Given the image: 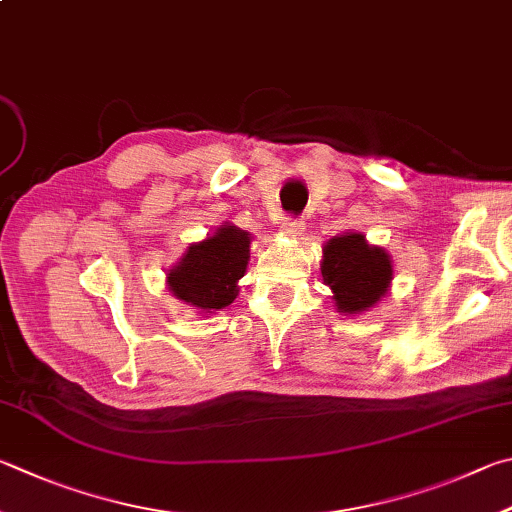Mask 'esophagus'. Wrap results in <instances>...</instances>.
Masks as SVG:
<instances>
[{
  "instance_id": "1",
  "label": "esophagus",
  "mask_w": 512,
  "mask_h": 512,
  "mask_svg": "<svg viewBox=\"0 0 512 512\" xmlns=\"http://www.w3.org/2000/svg\"><path fill=\"white\" fill-rule=\"evenodd\" d=\"M280 228H282L284 235H288V237H300L304 232V221L300 217H286Z\"/></svg>"
}]
</instances>
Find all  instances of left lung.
<instances>
[{"mask_svg": "<svg viewBox=\"0 0 512 512\" xmlns=\"http://www.w3.org/2000/svg\"><path fill=\"white\" fill-rule=\"evenodd\" d=\"M322 280L331 286L340 313H360L387 293L392 262L383 248L369 246L365 235L347 232L324 246Z\"/></svg>", "mask_w": 512, "mask_h": 512, "instance_id": "obj_1", "label": "left lung"}]
</instances>
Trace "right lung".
Segmentation results:
<instances>
[{
    "mask_svg": "<svg viewBox=\"0 0 512 512\" xmlns=\"http://www.w3.org/2000/svg\"><path fill=\"white\" fill-rule=\"evenodd\" d=\"M248 232L224 226L217 235L194 244L183 255L179 266L167 275L170 291L179 300L203 311L224 309L237 297V280L248 266Z\"/></svg>",
    "mask_w": 512,
    "mask_h": 512,
    "instance_id": "obj_1",
    "label": "right lung"
}]
</instances>
